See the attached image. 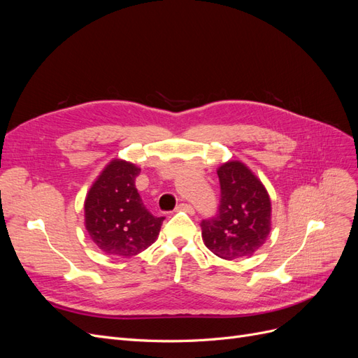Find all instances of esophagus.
I'll return each instance as SVG.
<instances>
[{"mask_svg": "<svg viewBox=\"0 0 358 358\" xmlns=\"http://www.w3.org/2000/svg\"><path fill=\"white\" fill-rule=\"evenodd\" d=\"M176 212H179V210H185V212H194V209H192V206L191 204H187V203H179L178 206H176V209H175Z\"/></svg>", "mask_w": 358, "mask_h": 358, "instance_id": "esophagus-1", "label": "esophagus"}]
</instances>
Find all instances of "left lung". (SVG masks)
<instances>
[{"label":"left lung","instance_id":"left-lung-1","mask_svg":"<svg viewBox=\"0 0 358 358\" xmlns=\"http://www.w3.org/2000/svg\"><path fill=\"white\" fill-rule=\"evenodd\" d=\"M221 185L220 209L201 222V237L210 251L224 259L254 255L272 230V201L255 173L231 159L216 170Z\"/></svg>","mask_w":358,"mask_h":358}]
</instances>
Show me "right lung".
Wrapping results in <instances>:
<instances>
[{"label": "right lung", "instance_id": "add662e5", "mask_svg": "<svg viewBox=\"0 0 358 358\" xmlns=\"http://www.w3.org/2000/svg\"><path fill=\"white\" fill-rule=\"evenodd\" d=\"M140 167L115 158L85 199V229L106 255L129 258L152 245L164 221L150 213L140 199L136 178Z\"/></svg>", "mask_w": 358, "mask_h": 358}]
</instances>
